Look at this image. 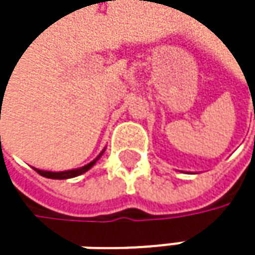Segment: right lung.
<instances>
[{
	"label": "right lung",
	"mask_w": 255,
	"mask_h": 255,
	"mask_svg": "<svg viewBox=\"0 0 255 255\" xmlns=\"http://www.w3.org/2000/svg\"><path fill=\"white\" fill-rule=\"evenodd\" d=\"M1 138V137H0ZM105 152V150H103ZM103 152L94 159V161H91L90 164H87V165H84V167H81V168H77V170H69V171H60V173H51V171H42V170H36V173L38 174H41L42 177H47V178H56V180H63V178H72V177H77V176H81V174H84L85 171H88L96 162H97V159L103 155Z\"/></svg>",
	"instance_id": "right-lung-1"
}]
</instances>
